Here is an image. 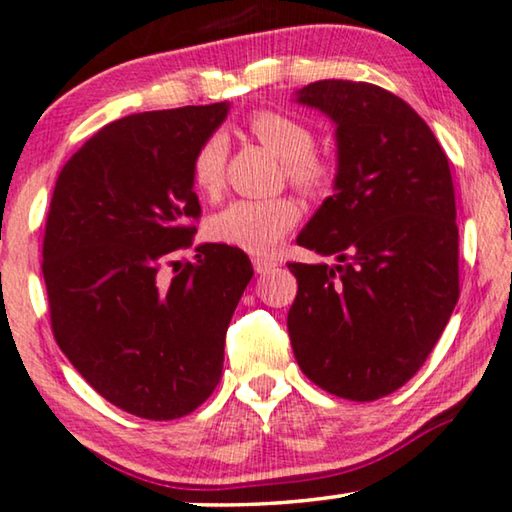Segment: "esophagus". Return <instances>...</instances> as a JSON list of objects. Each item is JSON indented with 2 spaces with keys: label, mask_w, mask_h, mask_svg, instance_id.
I'll return each instance as SVG.
<instances>
[{
  "label": "esophagus",
  "mask_w": 512,
  "mask_h": 512,
  "mask_svg": "<svg viewBox=\"0 0 512 512\" xmlns=\"http://www.w3.org/2000/svg\"><path fill=\"white\" fill-rule=\"evenodd\" d=\"M253 266H255L257 273H269V271H273L278 266V259L257 255V257H253Z\"/></svg>",
  "instance_id": "obj_1"
}]
</instances>
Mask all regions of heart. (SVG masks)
I'll list each match as a JSON object with an SVG mask.
<instances>
[{"label":"heart","mask_w":512,"mask_h":512,"mask_svg":"<svg viewBox=\"0 0 512 512\" xmlns=\"http://www.w3.org/2000/svg\"><path fill=\"white\" fill-rule=\"evenodd\" d=\"M248 129L259 143L283 160L285 176L308 194H318L329 185V169L313 155L315 134L304 122L278 111H257L248 118ZM227 141L220 134L208 136L192 157V183L204 197H218L225 183ZM299 206L287 197L232 201L213 215L208 232L215 241L241 248L246 253H271L285 234L297 225Z\"/></svg>","instance_id":"b5f03b06"}]
</instances>
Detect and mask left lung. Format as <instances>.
<instances>
[{"mask_svg": "<svg viewBox=\"0 0 512 512\" xmlns=\"http://www.w3.org/2000/svg\"><path fill=\"white\" fill-rule=\"evenodd\" d=\"M297 102L336 125L334 194L297 236L336 264H287V331L301 371L350 401L387 397L420 371L459 299L455 187L441 143L392 92L318 81Z\"/></svg>", "mask_w": 512, "mask_h": 512, "instance_id": "1", "label": "left lung"}]
</instances>
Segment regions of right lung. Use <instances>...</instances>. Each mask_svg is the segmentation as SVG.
I'll use <instances>...</instances> for the list:
<instances>
[{"label": "right lung", "mask_w": 512, "mask_h": 512, "mask_svg": "<svg viewBox=\"0 0 512 512\" xmlns=\"http://www.w3.org/2000/svg\"><path fill=\"white\" fill-rule=\"evenodd\" d=\"M227 111L109 122L64 164L50 199L41 269L55 341L106 401L146 420H176L211 397L253 278L248 255L225 243L174 259L201 215L192 157Z\"/></svg>", "instance_id": "right-lung-1"}]
</instances>
